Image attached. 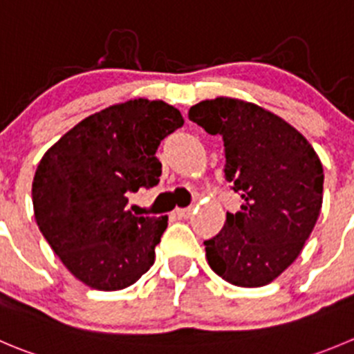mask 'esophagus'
Instances as JSON below:
<instances>
[{
	"label": "esophagus",
	"instance_id": "34e87169",
	"mask_svg": "<svg viewBox=\"0 0 354 354\" xmlns=\"http://www.w3.org/2000/svg\"><path fill=\"white\" fill-rule=\"evenodd\" d=\"M175 215L180 218H189L193 215V207H187V208H177L175 210Z\"/></svg>",
	"mask_w": 354,
	"mask_h": 354
}]
</instances>
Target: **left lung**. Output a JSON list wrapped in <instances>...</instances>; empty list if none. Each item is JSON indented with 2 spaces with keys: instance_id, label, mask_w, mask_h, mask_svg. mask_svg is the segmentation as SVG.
<instances>
[{
  "instance_id": "8db88e82",
  "label": "left lung",
  "mask_w": 354,
  "mask_h": 354,
  "mask_svg": "<svg viewBox=\"0 0 354 354\" xmlns=\"http://www.w3.org/2000/svg\"><path fill=\"white\" fill-rule=\"evenodd\" d=\"M189 120L224 140L225 180L241 210L205 241L208 266L236 287H264L301 254L323 201V167L301 132L257 104L201 100Z\"/></svg>"
}]
</instances>
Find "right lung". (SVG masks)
<instances>
[{"mask_svg":"<svg viewBox=\"0 0 354 354\" xmlns=\"http://www.w3.org/2000/svg\"><path fill=\"white\" fill-rule=\"evenodd\" d=\"M183 124L180 111L163 100H127L80 121L43 154L32 180L35 218L90 288H127L154 264L168 217H136L127 194L160 183L156 149Z\"/></svg>","mask_w":354,"mask_h":354,"instance_id":"add662e5","label":"right lung"}]
</instances>
